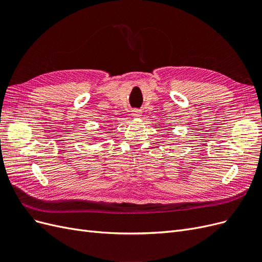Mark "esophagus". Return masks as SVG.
<instances>
[{
  "label": "esophagus",
  "instance_id": "esophagus-1",
  "mask_svg": "<svg viewBox=\"0 0 262 262\" xmlns=\"http://www.w3.org/2000/svg\"><path fill=\"white\" fill-rule=\"evenodd\" d=\"M131 115H132L133 118H139L142 115V112H141V110H139V109H133Z\"/></svg>",
  "mask_w": 262,
  "mask_h": 262
}]
</instances>
